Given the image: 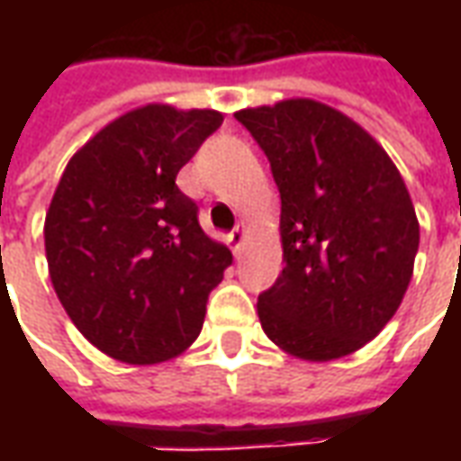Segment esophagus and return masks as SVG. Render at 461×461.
<instances>
[{"instance_id": "1", "label": "esophagus", "mask_w": 461, "mask_h": 461, "mask_svg": "<svg viewBox=\"0 0 461 461\" xmlns=\"http://www.w3.org/2000/svg\"><path fill=\"white\" fill-rule=\"evenodd\" d=\"M244 237H247V221H237V227H234L230 234V241H231V247H234V254H240L241 251Z\"/></svg>"}]
</instances>
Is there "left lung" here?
Wrapping results in <instances>:
<instances>
[{
    "mask_svg": "<svg viewBox=\"0 0 461 461\" xmlns=\"http://www.w3.org/2000/svg\"><path fill=\"white\" fill-rule=\"evenodd\" d=\"M269 158L286 267L259 294L264 333L303 360L350 356L385 329L412 279L420 224L387 152L311 98L237 111Z\"/></svg>",
    "mask_w": 461,
    "mask_h": 461,
    "instance_id": "8db88e82",
    "label": "left lung"
}]
</instances>
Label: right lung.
<instances>
[{
	"mask_svg": "<svg viewBox=\"0 0 461 461\" xmlns=\"http://www.w3.org/2000/svg\"><path fill=\"white\" fill-rule=\"evenodd\" d=\"M217 111L150 104L108 122L66 165L44 224L49 276L105 356L152 366L200 336L231 264L175 177L221 125Z\"/></svg>",
	"mask_w": 461,
	"mask_h": 461,
	"instance_id": "add662e5",
	"label": "right lung"
}]
</instances>
